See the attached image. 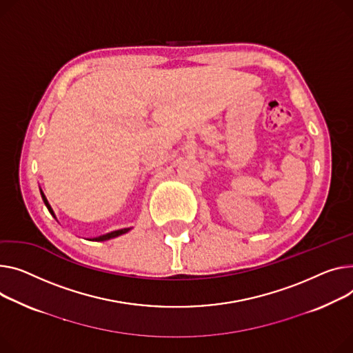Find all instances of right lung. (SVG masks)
Returning <instances> with one entry per match:
<instances>
[{"label":"right lung","instance_id":"1","mask_svg":"<svg viewBox=\"0 0 353 353\" xmlns=\"http://www.w3.org/2000/svg\"><path fill=\"white\" fill-rule=\"evenodd\" d=\"M39 192H41V196H42V200H43V203H45V205H46V208L50 210V213L57 219V216H55V213H54V210H52V207H51V204L48 203V200H46V197H45V194H43V192L39 189ZM132 230V227L130 228H121V230H114V231H110V232H106V234H103V236H99V237H93V239H88L89 241H108V240H110V239H116V237H119V236H123V234H126V232H129Z\"/></svg>","mask_w":353,"mask_h":353}]
</instances>
